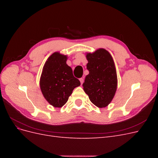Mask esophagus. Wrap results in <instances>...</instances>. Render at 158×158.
<instances>
[{"mask_svg": "<svg viewBox=\"0 0 158 158\" xmlns=\"http://www.w3.org/2000/svg\"><path fill=\"white\" fill-rule=\"evenodd\" d=\"M80 81L81 84H82L83 82H84V78H80Z\"/></svg>", "mask_w": 158, "mask_h": 158, "instance_id": "34e87169", "label": "esophagus"}]
</instances>
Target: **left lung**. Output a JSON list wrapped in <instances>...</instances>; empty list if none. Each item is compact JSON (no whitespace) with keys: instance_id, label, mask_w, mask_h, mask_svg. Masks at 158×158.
Returning a JSON list of instances; mask_svg holds the SVG:
<instances>
[{"instance_id":"1","label":"left lung","mask_w":158,"mask_h":158,"mask_svg":"<svg viewBox=\"0 0 158 158\" xmlns=\"http://www.w3.org/2000/svg\"><path fill=\"white\" fill-rule=\"evenodd\" d=\"M89 74L82 84L95 106L106 107L112 101L117 86V72L112 56L104 49L86 55Z\"/></svg>"}]
</instances>
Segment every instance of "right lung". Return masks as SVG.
<instances>
[{
    "instance_id": "1",
    "label": "right lung",
    "mask_w": 158,
    "mask_h": 158,
    "mask_svg": "<svg viewBox=\"0 0 158 158\" xmlns=\"http://www.w3.org/2000/svg\"><path fill=\"white\" fill-rule=\"evenodd\" d=\"M67 57L54 52L47 59L40 78V88L44 98L52 106L61 107L67 102L73 89L80 85L73 70L66 64Z\"/></svg>"
}]
</instances>
